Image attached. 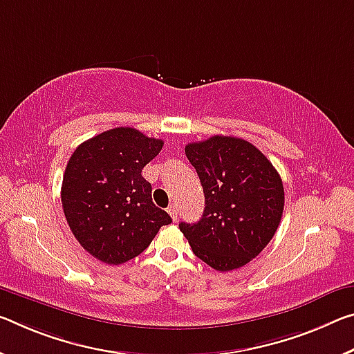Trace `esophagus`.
Here are the masks:
<instances>
[{"instance_id": "obj_1", "label": "esophagus", "mask_w": 354, "mask_h": 354, "mask_svg": "<svg viewBox=\"0 0 354 354\" xmlns=\"http://www.w3.org/2000/svg\"><path fill=\"white\" fill-rule=\"evenodd\" d=\"M168 214H170V217L173 218V222L178 221V209H176V205H170L168 206Z\"/></svg>"}]
</instances>
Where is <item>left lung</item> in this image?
I'll use <instances>...</instances> for the list:
<instances>
[{
  "label": "left lung",
  "mask_w": 354,
  "mask_h": 354,
  "mask_svg": "<svg viewBox=\"0 0 354 354\" xmlns=\"http://www.w3.org/2000/svg\"><path fill=\"white\" fill-rule=\"evenodd\" d=\"M205 194L197 223H179L194 254L216 271H232L266 248L283 212V184L268 157L238 137L186 145Z\"/></svg>",
  "instance_id": "8db88e82"
}]
</instances>
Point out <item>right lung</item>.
<instances>
[{
  "instance_id": "1",
  "label": "right lung",
  "mask_w": 354,
  "mask_h": 354,
  "mask_svg": "<svg viewBox=\"0 0 354 354\" xmlns=\"http://www.w3.org/2000/svg\"><path fill=\"white\" fill-rule=\"evenodd\" d=\"M162 147L137 129L116 127L83 142L67 162L61 186L66 221L82 248L106 265L136 258L171 223L142 176Z\"/></svg>"
}]
</instances>
